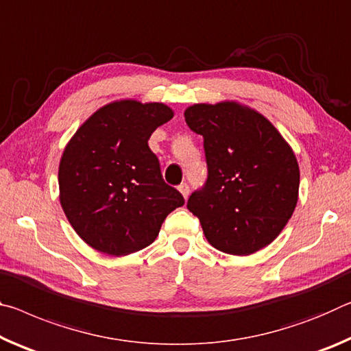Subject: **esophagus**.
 <instances>
[{
  "label": "esophagus",
  "mask_w": 351,
  "mask_h": 351,
  "mask_svg": "<svg viewBox=\"0 0 351 351\" xmlns=\"http://www.w3.org/2000/svg\"><path fill=\"white\" fill-rule=\"evenodd\" d=\"M179 191L182 193V196L183 197H188L189 196V185H188V183L186 182H183V183H180V185H179Z\"/></svg>",
  "instance_id": "1"
}]
</instances>
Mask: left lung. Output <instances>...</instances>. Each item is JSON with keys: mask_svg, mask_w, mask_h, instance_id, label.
I'll use <instances>...</instances> for the list:
<instances>
[{"mask_svg": "<svg viewBox=\"0 0 351 351\" xmlns=\"http://www.w3.org/2000/svg\"><path fill=\"white\" fill-rule=\"evenodd\" d=\"M185 121L204 136L208 176L186 206L205 238L232 255L271 244L298 197L300 171L288 143L263 114L237 102L191 106Z\"/></svg>", "mask_w": 351, "mask_h": 351, "instance_id": "8db88e82", "label": "left lung"}]
</instances>
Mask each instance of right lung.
Wrapping results in <instances>:
<instances>
[{"mask_svg":"<svg viewBox=\"0 0 351 351\" xmlns=\"http://www.w3.org/2000/svg\"><path fill=\"white\" fill-rule=\"evenodd\" d=\"M174 117L158 102L119 101L77 129L59 166L60 204L85 243L121 256L154 243L171 211L185 204L163 180L147 140Z\"/></svg>","mask_w":351,"mask_h":351,"instance_id":"right-lung-1","label":"right lung"}]
</instances>
